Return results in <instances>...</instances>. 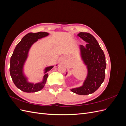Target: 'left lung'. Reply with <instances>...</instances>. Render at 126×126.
Instances as JSON below:
<instances>
[{"label":"left lung","mask_w":126,"mask_h":126,"mask_svg":"<svg viewBox=\"0 0 126 126\" xmlns=\"http://www.w3.org/2000/svg\"><path fill=\"white\" fill-rule=\"evenodd\" d=\"M87 44L80 45L81 56L87 66V77L83 85L71 89L72 92L80 95L94 93L104 82L106 67V58L96 38L90 33L81 32L78 34Z\"/></svg>","instance_id":"8db88e82"}]
</instances>
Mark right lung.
<instances>
[{
	"mask_svg": "<svg viewBox=\"0 0 126 126\" xmlns=\"http://www.w3.org/2000/svg\"><path fill=\"white\" fill-rule=\"evenodd\" d=\"M49 33L46 32H38L37 33L30 32L27 34L17 46L10 58V74L13 81L18 89L26 93H35L43 88L48 74L47 72L50 70L53 66L46 68L45 75L43 81L36 84L29 83L23 74V66L27 58L28 53L32 45L38 39L47 36Z\"/></svg>",
	"mask_w": 126,
	"mask_h": 126,
	"instance_id": "right-lung-1",
	"label": "right lung"
}]
</instances>
